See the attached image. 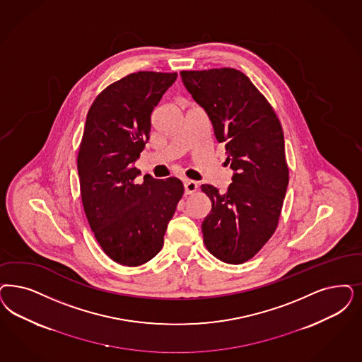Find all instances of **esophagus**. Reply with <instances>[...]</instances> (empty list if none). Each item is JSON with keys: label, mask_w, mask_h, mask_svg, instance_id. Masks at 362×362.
Instances as JSON below:
<instances>
[{"label": "esophagus", "mask_w": 362, "mask_h": 362, "mask_svg": "<svg viewBox=\"0 0 362 362\" xmlns=\"http://www.w3.org/2000/svg\"><path fill=\"white\" fill-rule=\"evenodd\" d=\"M198 189V183L194 180H185V192L186 195H191Z\"/></svg>", "instance_id": "34e87169"}]
</instances>
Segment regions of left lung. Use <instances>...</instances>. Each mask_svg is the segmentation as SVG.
Wrapping results in <instances>:
<instances>
[{
    "mask_svg": "<svg viewBox=\"0 0 362 362\" xmlns=\"http://www.w3.org/2000/svg\"><path fill=\"white\" fill-rule=\"evenodd\" d=\"M182 81L225 143L233 183L202 191L211 212L202 223L206 247L226 263L252 258L274 234L288 185L285 137L274 110L249 77L233 68L182 71Z\"/></svg>",
    "mask_w": 362,
    "mask_h": 362,
    "instance_id": "obj_1",
    "label": "left lung"
}]
</instances>
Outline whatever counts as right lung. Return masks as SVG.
<instances>
[{
    "mask_svg": "<svg viewBox=\"0 0 362 362\" xmlns=\"http://www.w3.org/2000/svg\"><path fill=\"white\" fill-rule=\"evenodd\" d=\"M177 74L136 72L105 88L90 105L77 170L84 211L101 249L123 266L148 262L163 247L183 195L176 177L153 179L134 165L150 140L151 115Z\"/></svg>",
    "mask_w": 362,
    "mask_h": 362,
    "instance_id": "1",
    "label": "right lung"
}]
</instances>
